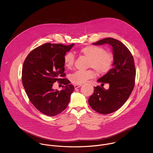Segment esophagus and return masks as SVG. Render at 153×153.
<instances>
[{
	"label": "esophagus",
	"instance_id": "34e87169",
	"mask_svg": "<svg viewBox=\"0 0 153 153\" xmlns=\"http://www.w3.org/2000/svg\"><path fill=\"white\" fill-rule=\"evenodd\" d=\"M82 86V84H76L74 85V88L75 89H77L78 88H79V87H80Z\"/></svg>",
	"mask_w": 153,
	"mask_h": 153
}]
</instances>
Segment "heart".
I'll list each match as a JSON object with an SVG mask.
<instances>
[{
	"label": "heart",
	"mask_w": 153,
	"mask_h": 153,
	"mask_svg": "<svg viewBox=\"0 0 153 153\" xmlns=\"http://www.w3.org/2000/svg\"><path fill=\"white\" fill-rule=\"evenodd\" d=\"M80 54L88 58V67L93 68L98 74H104L110 71L114 62V57L110 53H107L104 48L94 46L87 45L80 49ZM65 66L71 68L74 65V57L70 53H67L63 56ZM93 70L76 71L70 76L71 82L74 84H82L94 77Z\"/></svg>",
	"instance_id": "heart-1"
}]
</instances>
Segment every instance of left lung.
<instances>
[{"instance_id": "obj_1", "label": "left lung", "mask_w": 153, "mask_h": 153, "mask_svg": "<svg viewBox=\"0 0 153 153\" xmlns=\"http://www.w3.org/2000/svg\"><path fill=\"white\" fill-rule=\"evenodd\" d=\"M107 43L112 47L114 57L113 68L97 80L102 83L94 86L93 94L88 103L96 112L108 114L117 111L126 102L131 94L135 84L136 69L132 54L123 43L113 38L107 37L93 43L94 45ZM109 83L105 90L102 85Z\"/></svg>"}]
</instances>
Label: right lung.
<instances>
[{"instance_id":"right-lung-1","label":"right lung","mask_w":153,"mask_h":153,"mask_svg":"<svg viewBox=\"0 0 153 153\" xmlns=\"http://www.w3.org/2000/svg\"><path fill=\"white\" fill-rule=\"evenodd\" d=\"M74 45L44 43L31 51L24 62L22 80L25 91L32 104L47 116H54L65 110L74 90L64 78L63 62V56ZM56 81L65 85L61 91L52 89Z\"/></svg>"}]
</instances>
